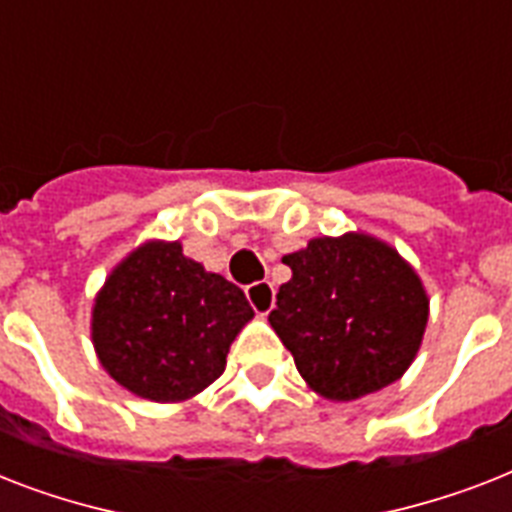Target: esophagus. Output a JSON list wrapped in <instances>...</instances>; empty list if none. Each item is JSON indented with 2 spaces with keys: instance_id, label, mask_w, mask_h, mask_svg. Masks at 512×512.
<instances>
[{
  "instance_id": "esophagus-1",
  "label": "esophagus",
  "mask_w": 512,
  "mask_h": 512,
  "mask_svg": "<svg viewBox=\"0 0 512 512\" xmlns=\"http://www.w3.org/2000/svg\"><path fill=\"white\" fill-rule=\"evenodd\" d=\"M247 300H249V305H252V311H255L257 316H268V313H271V308H273V303H276V289H273V284H268V281H257V284H249Z\"/></svg>"
}]
</instances>
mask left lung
<instances>
[{
  "instance_id": "8db88e82",
  "label": "left lung",
  "mask_w": 512,
  "mask_h": 512,
  "mask_svg": "<svg viewBox=\"0 0 512 512\" xmlns=\"http://www.w3.org/2000/svg\"><path fill=\"white\" fill-rule=\"evenodd\" d=\"M281 263L292 279L279 287L268 321L308 388L329 401H356L404 377L430 300L388 241L361 231L319 236Z\"/></svg>"
}]
</instances>
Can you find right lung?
<instances>
[{"mask_svg": "<svg viewBox=\"0 0 512 512\" xmlns=\"http://www.w3.org/2000/svg\"><path fill=\"white\" fill-rule=\"evenodd\" d=\"M252 308L236 284L151 239L108 273L92 305V345L111 377L156 404L188 401L225 372Z\"/></svg>", "mask_w": 512, "mask_h": 512, "instance_id": "right-lung-1", "label": "right lung"}]
</instances>
